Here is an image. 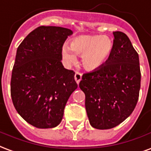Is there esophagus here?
Masks as SVG:
<instances>
[{
    "label": "esophagus",
    "mask_w": 151,
    "mask_h": 151,
    "mask_svg": "<svg viewBox=\"0 0 151 151\" xmlns=\"http://www.w3.org/2000/svg\"><path fill=\"white\" fill-rule=\"evenodd\" d=\"M82 79V74L79 72V71H76V74H75V80H76V82L79 84L80 82V80Z\"/></svg>",
    "instance_id": "34e87169"
}]
</instances>
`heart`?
I'll return each instance as SVG.
<instances>
[{
	"label": "heart",
	"mask_w": 151,
	"mask_h": 151,
	"mask_svg": "<svg viewBox=\"0 0 151 151\" xmlns=\"http://www.w3.org/2000/svg\"><path fill=\"white\" fill-rule=\"evenodd\" d=\"M113 47L112 40L106 36L83 35L73 38L69 46L63 45L61 54L66 64L76 61L75 54L81 55V62L84 68L95 70L107 60Z\"/></svg>",
	"instance_id": "obj_1"
}]
</instances>
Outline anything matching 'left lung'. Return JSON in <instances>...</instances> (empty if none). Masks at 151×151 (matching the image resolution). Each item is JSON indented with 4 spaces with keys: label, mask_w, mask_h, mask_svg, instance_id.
Segmentation results:
<instances>
[{
    "label": "left lung",
    "mask_w": 151,
    "mask_h": 151,
    "mask_svg": "<svg viewBox=\"0 0 151 151\" xmlns=\"http://www.w3.org/2000/svg\"><path fill=\"white\" fill-rule=\"evenodd\" d=\"M114 47L100 68L84 73L80 83L91 127L99 130L116 127L135 108L141 83L139 54L122 32H114Z\"/></svg>",
    "instance_id": "8db88e82"
}]
</instances>
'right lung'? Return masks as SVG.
<instances>
[{
    "instance_id": "obj_1",
    "label": "right lung",
    "mask_w": 151,
    "mask_h": 151,
    "mask_svg": "<svg viewBox=\"0 0 151 151\" xmlns=\"http://www.w3.org/2000/svg\"><path fill=\"white\" fill-rule=\"evenodd\" d=\"M68 28L40 26L17 50L11 78V96L17 111L37 128L60 123L69 97L78 87L75 72L64 68L62 47Z\"/></svg>"
}]
</instances>
